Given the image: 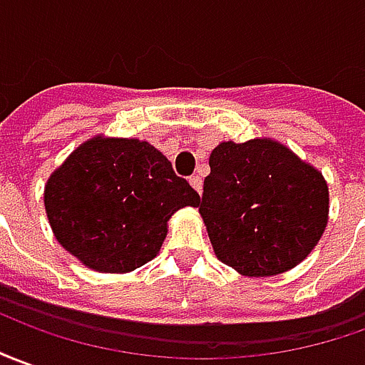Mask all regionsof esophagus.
Here are the masks:
<instances>
[{"mask_svg":"<svg viewBox=\"0 0 365 365\" xmlns=\"http://www.w3.org/2000/svg\"><path fill=\"white\" fill-rule=\"evenodd\" d=\"M190 187L195 188L198 195H200V192H202V178H200V177L190 178Z\"/></svg>","mask_w":365,"mask_h":365,"instance_id":"obj_1","label":"esophagus"}]
</instances>
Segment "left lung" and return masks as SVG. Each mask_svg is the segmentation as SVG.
Here are the masks:
<instances>
[{"label":"left lung","mask_w":365,"mask_h":365,"mask_svg":"<svg viewBox=\"0 0 365 365\" xmlns=\"http://www.w3.org/2000/svg\"><path fill=\"white\" fill-rule=\"evenodd\" d=\"M208 165L198 212L220 262L250 278L278 276L320 242L328 182L280 140H222Z\"/></svg>","instance_id":"obj_1"}]
</instances>
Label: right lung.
I'll return each instance as SVG.
<instances>
[{
  "label": "right lung",
  "mask_w": 365,
  "mask_h": 365,
  "mask_svg": "<svg viewBox=\"0 0 365 365\" xmlns=\"http://www.w3.org/2000/svg\"><path fill=\"white\" fill-rule=\"evenodd\" d=\"M57 242L95 272H133L158 255L168 220L200 197L150 143L95 135L51 173L43 190Z\"/></svg>",
  "instance_id": "1"
}]
</instances>
